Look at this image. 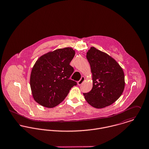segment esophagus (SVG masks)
I'll use <instances>...</instances> for the list:
<instances>
[{
	"mask_svg": "<svg viewBox=\"0 0 149 149\" xmlns=\"http://www.w3.org/2000/svg\"><path fill=\"white\" fill-rule=\"evenodd\" d=\"M84 80H85V78L84 77H82V78H81V79L77 82L78 83V84L79 85V86H80V85H81L82 84V83L84 81Z\"/></svg>",
	"mask_w": 149,
	"mask_h": 149,
	"instance_id": "esophagus-1",
	"label": "esophagus"
}]
</instances>
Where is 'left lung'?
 <instances>
[{
	"instance_id": "8db88e82",
	"label": "left lung",
	"mask_w": 149,
	"mask_h": 149,
	"mask_svg": "<svg viewBox=\"0 0 149 149\" xmlns=\"http://www.w3.org/2000/svg\"><path fill=\"white\" fill-rule=\"evenodd\" d=\"M86 58L91 67L93 86L91 90L83 93L86 100L93 107L102 109L115 102L125 88V75L114 59L94 47Z\"/></svg>"
}]
</instances>
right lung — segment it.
<instances>
[{"instance_id": "add662e5", "label": "right lung", "mask_w": 149, "mask_h": 149, "mask_svg": "<svg viewBox=\"0 0 149 149\" xmlns=\"http://www.w3.org/2000/svg\"><path fill=\"white\" fill-rule=\"evenodd\" d=\"M71 47L60 49L41 56L35 63L30 75L34 100L52 108L61 103L77 83L69 78L74 72L70 63L75 55Z\"/></svg>"}]
</instances>
